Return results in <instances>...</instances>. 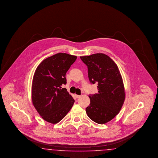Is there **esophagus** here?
<instances>
[{"mask_svg": "<svg viewBox=\"0 0 158 158\" xmlns=\"http://www.w3.org/2000/svg\"><path fill=\"white\" fill-rule=\"evenodd\" d=\"M75 96L76 98H79L81 97V95H75Z\"/></svg>", "mask_w": 158, "mask_h": 158, "instance_id": "34e87169", "label": "esophagus"}]
</instances>
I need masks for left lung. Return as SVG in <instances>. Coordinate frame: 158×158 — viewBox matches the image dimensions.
Listing matches in <instances>:
<instances>
[{
    "label": "left lung",
    "instance_id": "obj_1",
    "mask_svg": "<svg viewBox=\"0 0 158 158\" xmlns=\"http://www.w3.org/2000/svg\"><path fill=\"white\" fill-rule=\"evenodd\" d=\"M80 57L88 67L90 82L98 85V93L89 95L90 105L86 108V112L94 122L105 124L119 113L125 100L120 72L115 62L105 54Z\"/></svg>",
    "mask_w": 158,
    "mask_h": 158
}]
</instances>
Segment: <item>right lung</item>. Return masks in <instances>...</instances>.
<instances>
[{"instance_id": "1", "label": "right lung", "mask_w": 158, "mask_h": 158, "mask_svg": "<svg viewBox=\"0 0 158 158\" xmlns=\"http://www.w3.org/2000/svg\"><path fill=\"white\" fill-rule=\"evenodd\" d=\"M77 57L66 53L56 54L43 60L34 73L32 101L44 120L56 124L69 113L74 99L61 85L66 84V74Z\"/></svg>"}]
</instances>
